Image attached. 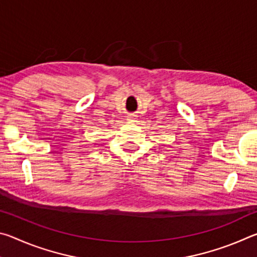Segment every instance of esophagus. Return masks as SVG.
I'll use <instances>...</instances> for the list:
<instances>
[{"label": "esophagus", "instance_id": "esophagus-1", "mask_svg": "<svg viewBox=\"0 0 257 257\" xmlns=\"http://www.w3.org/2000/svg\"><path fill=\"white\" fill-rule=\"evenodd\" d=\"M127 120H129V121H134V115H129L128 118H127Z\"/></svg>", "mask_w": 257, "mask_h": 257}]
</instances>
